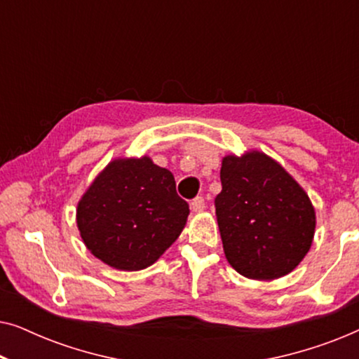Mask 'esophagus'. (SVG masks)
<instances>
[{
    "label": "esophagus",
    "mask_w": 359,
    "mask_h": 359,
    "mask_svg": "<svg viewBox=\"0 0 359 359\" xmlns=\"http://www.w3.org/2000/svg\"><path fill=\"white\" fill-rule=\"evenodd\" d=\"M204 208H205V203L203 196H198V198L191 201V209H193L194 212H201V210H204Z\"/></svg>",
    "instance_id": "1"
}]
</instances>
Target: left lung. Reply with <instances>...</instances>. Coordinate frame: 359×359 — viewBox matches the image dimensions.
I'll return each mask as SVG.
<instances>
[{
	"instance_id": "obj_1",
	"label": "left lung",
	"mask_w": 359,
	"mask_h": 359,
	"mask_svg": "<svg viewBox=\"0 0 359 359\" xmlns=\"http://www.w3.org/2000/svg\"><path fill=\"white\" fill-rule=\"evenodd\" d=\"M215 215L225 257L250 279L291 273L312 245L316 212L281 165L259 151L229 155L220 168Z\"/></svg>"
}]
</instances>
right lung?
Returning a JSON list of instances; mask_svg holds the SVG:
<instances>
[{"label":"right lung","mask_w":359,"mask_h":359,"mask_svg":"<svg viewBox=\"0 0 359 359\" xmlns=\"http://www.w3.org/2000/svg\"><path fill=\"white\" fill-rule=\"evenodd\" d=\"M188 214L189 204L176 193L171 171L142 156L107 165L78 204L76 222L96 258L139 271L180 237Z\"/></svg>","instance_id":"right-lung-1"}]
</instances>
